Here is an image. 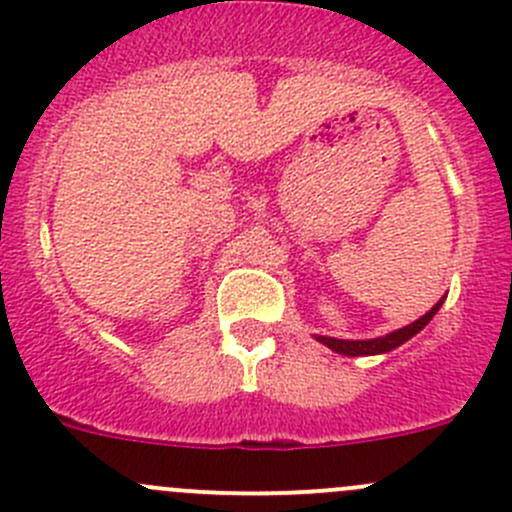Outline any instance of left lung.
<instances>
[{
	"label": "left lung",
	"instance_id": "left-lung-1",
	"mask_svg": "<svg viewBox=\"0 0 512 512\" xmlns=\"http://www.w3.org/2000/svg\"><path fill=\"white\" fill-rule=\"evenodd\" d=\"M445 300V297H443ZM443 300L435 302L433 307H430V312H425L420 320L410 322V325L400 327V330L395 332H388L385 337H372V340H337V337H327V335H317V342H322V345H327L330 350L340 352V355H347V357H362V355H382V352H390L395 350V347H400L403 342H408L410 337L418 335L420 330H423L425 325H428L430 320L435 317V312L440 310V305H443Z\"/></svg>",
	"mask_w": 512,
	"mask_h": 512
}]
</instances>
